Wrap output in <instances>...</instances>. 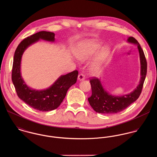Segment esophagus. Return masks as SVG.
<instances>
[{"instance_id":"1","label":"esophagus","mask_w":157,"mask_h":157,"mask_svg":"<svg viewBox=\"0 0 157 157\" xmlns=\"http://www.w3.org/2000/svg\"><path fill=\"white\" fill-rule=\"evenodd\" d=\"M85 79V75L83 74H79L78 75V80L80 81L83 80Z\"/></svg>"}]
</instances>
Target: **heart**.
Listing matches in <instances>:
<instances>
[{
    "label": "heart",
    "instance_id": "heart-1",
    "mask_svg": "<svg viewBox=\"0 0 157 157\" xmlns=\"http://www.w3.org/2000/svg\"><path fill=\"white\" fill-rule=\"evenodd\" d=\"M101 45L95 41L87 40L80 45L75 52V56L79 61L85 62L90 60L101 48ZM108 50L104 48L97 54L95 60L90 64V71L94 75H98L101 69L102 64L107 57Z\"/></svg>",
    "mask_w": 157,
    "mask_h": 157
}]
</instances>
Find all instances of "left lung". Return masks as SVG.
<instances>
[{"instance_id":"8db88e82","label":"left lung","mask_w":157,"mask_h":157,"mask_svg":"<svg viewBox=\"0 0 157 157\" xmlns=\"http://www.w3.org/2000/svg\"><path fill=\"white\" fill-rule=\"evenodd\" d=\"M127 41L137 45L138 49L141 65V78L139 84L131 92L121 96H117L110 94L105 90L100 79L97 78L90 79L92 95L88 98V101L95 112L104 114L121 112L135 101L141 94L147 73L146 59L141 46L135 38L129 37Z\"/></svg>"}]
</instances>
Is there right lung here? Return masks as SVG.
I'll return each mask as SVG.
<instances>
[{"label": "right lung", "instance_id": "right-lung-1", "mask_svg": "<svg viewBox=\"0 0 157 157\" xmlns=\"http://www.w3.org/2000/svg\"><path fill=\"white\" fill-rule=\"evenodd\" d=\"M40 39L53 42L55 40V34L48 31H40L23 40L14 52L12 81L18 97L25 103L40 111H49L56 109L60 106L68 89L76 83L78 72L75 70L61 75L46 90H34L28 86L21 75L22 57L28 47Z\"/></svg>", "mask_w": 157, "mask_h": 157}]
</instances>
